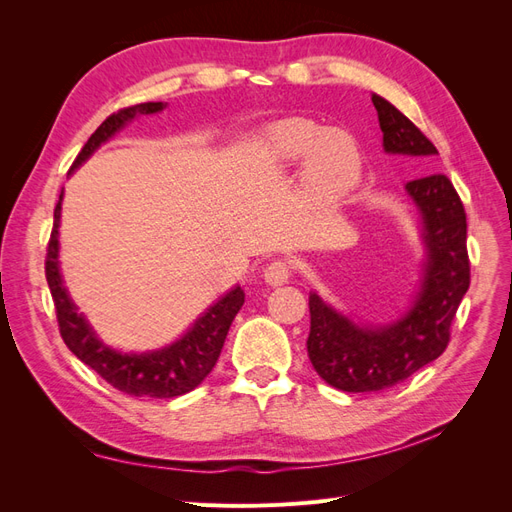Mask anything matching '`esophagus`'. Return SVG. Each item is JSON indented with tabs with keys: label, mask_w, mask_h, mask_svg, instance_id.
I'll return each mask as SVG.
<instances>
[{
	"label": "esophagus",
	"mask_w": 512,
	"mask_h": 512,
	"mask_svg": "<svg viewBox=\"0 0 512 512\" xmlns=\"http://www.w3.org/2000/svg\"><path fill=\"white\" fill-rule=\"evenodd\" d=\"M290 275H292L290 262H286V260H273L271 265L265 269V282L269 286H282V284H286L290 280Z\"/></svg>",
	"instance_id": "esophagus-1"
}]
</instances>
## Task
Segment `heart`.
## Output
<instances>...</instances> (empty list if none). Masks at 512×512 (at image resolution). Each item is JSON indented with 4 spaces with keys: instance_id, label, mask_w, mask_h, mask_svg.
I'll return each instance as SVG.
<instances>
[{
    "instance_id": "heart-1",
    "label": "heart",
    "mask_w": 512,
    "mask_h": 512,
    "mask_svg": "<svg viewBox=\"0 0 512 512\" xmlns=\"http://www.w3.org/2000/svg\"><path fill=\"white\" fill-rule=\"evenodd\" d=\"M267 145L277 158H305V183L322 196L348 192L361 175V151L342 130H322L314 121L284 119L267 130Z\"/></svg>"
}]
</instances>
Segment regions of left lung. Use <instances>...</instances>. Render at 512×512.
Segmentation results:
<instances>
[{
	"label": "left lung",
	"mask_w": 512,
	"mask_h": 512,
	"mask_svg": "<svg viewBox=\"0 0 512 512\" xmlns=\"http://www.w3.org/2000/svg\"><path fill=\"white\" fill-rule=\"evenodd\" d=\"M371 102L378 111L384 151L427 170L438 156L429 138L391 102L376 94ZM406 192L421 213L427 247L421 290L408 312L384 327H359L309 292V361L339 391L391 389L436 361L448 346L457 307L470 288L466 209L451 179L429 173L408 181Z\"/></svg>",
	"instance_id": "left-lung-1"
}]
</instances>
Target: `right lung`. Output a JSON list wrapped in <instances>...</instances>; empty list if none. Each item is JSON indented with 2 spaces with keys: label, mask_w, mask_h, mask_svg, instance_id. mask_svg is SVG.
<instances>
[{
  "label": "right lung",
  "mask_w": 512,
  "mask_h": 512,
  "mask_svg": "<svg viewBox=\"0 0 512 512\" xmlns=\"http://www.w3.org/2000/svg\"><path fill=\"white\" fill-rule=\"evenodd\" d=\"M162 108V102H145L121 108V111L108 115L100 123V128L89 136V141L85 143L79 156H76L72 168H79L91 153H94L102 143H106L117 130L126 126L128 121H132L138 115L160 113ZM61 198H64V192L59 194L55 207L51 239L49 247H46L44 273L53 294L59 333L66 346L70 348V352L76 359H81L87 367L94 369L96 374H100L108 384L115 386L117 391L126 395L170 399L196 389V386L209 376V371L215 367V363H218V356L222 352L230 324L235 320L245 301L243 290L237 286L226 292L218 303H213L207 312L194 322V327L188 333L177 339L175 344H170L162 350L123 354L104 346L96 337V333L91 331L85 316L76 312V305L68 297L64 280H61L57 260Z\"/></svg>",
  "instance_id": "1"
}]
</instances>
